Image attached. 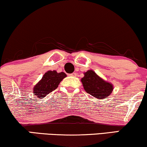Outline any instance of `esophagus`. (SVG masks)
Here are the masks:
<instances>
[{
  "label": "esophagus",
  "instance_id": "obj_1",
  "mask_svg": "<svg viewBox=\"0 0 147 147\" xmlns=\"http://www.w3.org/2000/svg\"><path fill=\"white\" fill-rule=\"evenodd\" d=\"M70 76H72V77H76V76L77 75V74L76 73V72H73V73H72V74H70Z\"/></svg>",
  "mask_w": 147,
  "mask_h": 147
}]
</instances>
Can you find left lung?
Listing matches in <instances>:
<instances>
[{"instance_id":"8db88e82","label":"left lung","mask_w":147,"mask_h":147,"mask_svg":"<svg viewBox=\"0 0 147 147\" xmlns=\"http://www.w3.org/2000/svg\"><path fill=\"white\" fill-rule=\"evenodd\" d=\"M81 81L86 92L98 99L107 98L114 89L111 83L107 82L100 78L92 70H89L85 72L84 77Z\"/></svg>"}]
</instances>
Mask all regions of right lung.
Listing matches in <instances>:
<instances>
[{"mask_svg":"<svg viewBox=\"0 0 147 147\" xmlns=\"http://www.w3.org/2000/svg\"><path fill=\"white\" fill-rule=\"evenodd\" d=\"M66 77L64 72H57L55 70H49L43 75L41 80L33 88V93L38 98L47 96L56 89L59 83Z\"/></svg>","mask_w":147,"mask_h":147,"instance_id":"1","label":"right lung"}]
</instances>
